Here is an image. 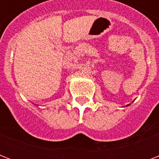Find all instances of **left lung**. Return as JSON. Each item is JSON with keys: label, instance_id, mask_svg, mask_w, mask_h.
I'll return each instance as SVG.
<instances>
[{"label": "left lung", "instance_id": "8db88e82", "mask_svg": "<svg viewBox=\"0 0 159 159\" xmlns=\"http://www.w3.org/2000/svg\"><path fill=\"white\" fill-rule=\"evenodd\" d=\"M129 106V105H127V106Z\"/></svg>", "mask_w": 159, "mask_h": 159}]
</instances>
